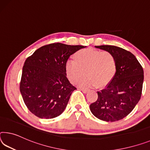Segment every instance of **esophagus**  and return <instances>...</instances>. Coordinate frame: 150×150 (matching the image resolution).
<instances>
[{
    "label": "esophagus",
    "instance_id": "34e87169",
    "mask_svg": "<svg viewBox=\"0 0 150 150\" xmlns=\"http://www.w3.org/2000/svg\"><path fill=\"white\" fill-rule=\"evenodd\" d=\"M79 90L80 91H82L84 93H86L88 92V90L87 89H84V88H79Z\"/></svg>",
    "mask_w": 150,
    "mask_h": 150
}]
</instances>
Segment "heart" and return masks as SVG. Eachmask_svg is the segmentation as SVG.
I'll list each match as a JSON object with an SVG mask.
<instances>
[{
    "mask_svg": "<svg viewBox=\"0 0 150 150\" xmlns=\"http://www.w3.org/2000/svg\"><path fill=\"white\" fill-rule=\"evenodd\" d=\"M74 61L66 62L65 70L68 79L77 83L81 87H101L105 86L113 79L116 71V61L112 53L93 49L79 50L73 55Z\"/></svg>",
    "mask_w": 150,
    "mask_h": 150,
    "instance_id": "obj_1",
    "label": "heart"
}]
</instances>
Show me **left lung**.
I'll return each mask as SVG.
<instances>
[{"instance_id": "obj_1", "label": "left lung", "mask_w": 150, "mask_h": 150, "mask_svg": "<svg viewBox=\"0 0 150 150\" xmlns=\"http://www.w3.org/2000/svg\"><path fill=\"white\" fill-rule=\"evenodd\" d=\"M96 47L113 54L116 72L106 87L97 91L98 98L90 105V110L99 120L116 122L129 115L141 98L144 70L129 51L113 45Z\"/></svg>"}]
</instances>
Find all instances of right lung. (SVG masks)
Masks as SVG:
<instances>
[{
  "instance_id": "add662e5",
  "label": "right lung",
  "mask_w": 150,
  "mask_h": 150,
  "mask_svg": "<svg viewBox=\"0 0 150 150\" xmlns=\"http://www.w3.org/2000/svg\"><path fill=\"white\" fill-rule=\"evenodd\" d=\"M84 47L56 42L40 47L26 59L20 91L28 110L37 117L54 118L65 110L76 89L67 78L65 63Z\"/></svg>"
}]
</instances>
